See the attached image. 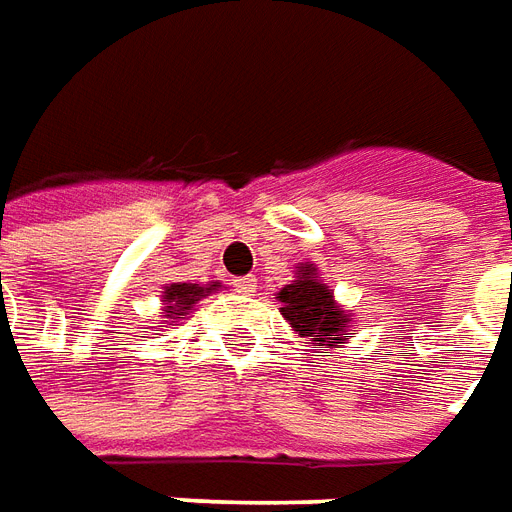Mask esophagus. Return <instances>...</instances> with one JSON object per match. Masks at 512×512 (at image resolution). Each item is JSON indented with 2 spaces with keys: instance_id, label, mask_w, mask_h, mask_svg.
I'll use <instances>...</instances> for the list:
<instances>
[{
  "instance_id": "esophagus-1",
  "label": "esophagus",
  "mask_w": 512,
  "mask_h": 512,
  "mask_svg": "<svg viewBox=\"0 0 512 512\" xmlns=\"http://www.w3.org/2000/svg\"><path fill=\"white\" fill-rule=\"evenodd\" d=\"M233 288L238 290V293H244V296H252L257 290V279L255 277H238L233 279Z\"/></svg>"
}]
</instances>
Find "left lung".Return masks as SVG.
Segmentation results:
<instances>
[{"label": "left lung", "mask_w": 512, "mask_h": 512, "mask_svg": "<svg viewBox=\"0 0 512 512\" xmlns=\"http://www.w3.org/2000/svg\"><path fill=\"white\" fill-rule=\"evenodd\" d=\"M277 299L282 301L279 310L288 318L290 326L301 337H310L315 345L343 340V329L351 323V318L334 304L326 285L315 279L312 266H301V277L279 290Z\"/></svg>", "instance_id": "left-lung-1"}]
</instances>
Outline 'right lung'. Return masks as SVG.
Instances as JSON below:
<instances>
[{"label":"right lung","mask_w":512,"mask_h":512,"mask_svg":"<svg viewBox=\"0 0 512 512\" xmlns=\"http://www.w3.org/2000/svg\"><path fill=\"white\" fill-rule=\"evenodd\" d=\"M216 288H219V285H208V288H202V285H186V282H183V285H169V288L164 290V301L169 304V318L191 310V304H197L202 296H208V293Z\"/></svg>","instance_id":"1"}]
</instances>
